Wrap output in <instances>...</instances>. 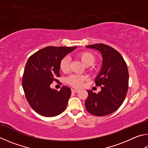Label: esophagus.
Listing matches in <instances>:
<instances>
[{"mask_svg":"<svg viewBox=\"0 0 148 148\" xmlns=\"http://www.w3.org/2000/svg\"><path fill=\"white\" fill-rule=\"evenodd\" d=\"M78 92V90H77V89H75V88H72V92L76 93V92Z\"/></svg>","mask_w":148,"mask_h":148,"instance_id":"esophagus-1","label":"esophagus"}]
</instances>
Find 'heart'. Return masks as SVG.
I'll return each mask as SVG.
<instances>
[{
  "label": "heart",
  "instance_id": "1",
  "mask_svg": "<svg viewBox=\"0 0 148 148\" xmlns=\"http://www.w3.org/2000/svg\"><path fill=\"white\" fill-rule=\"evenodd\" d=\"M77 58L82 61L85 66H90L92 65L95 61V56L89 51H82L77 54ZM70 60L68 57H64L60 63V69L63 73L68 72L69 70ZM87 79V76L82 75L72 74L67 77L66 83L72 87L75 88H80L83 84V82Z\"/></svg>",
  "mask_w": 148,
  "mask_h": 148
}]
</instances>
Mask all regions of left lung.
<instances>
[{
  "instance_id": "1",
  "label": "left lung",
  "mask_w": 148,
  "mask_h": 148,
  "mask_svg": "<svg viewBox=\"0 0 148 148\" xmlns=\"http://www.w3.org/2000/svg\"><path fill=\"white\" fill-rule=\"evenodd\" d=\"M101 53L103 64L95 79L96 85L101 87L98 94L87 90L85 100L87 111L92 115L103 116L119 108L124 101L129 86V72L122 55L111 47L103 43L86 46Z\"/></svg>"
}]
</instances>
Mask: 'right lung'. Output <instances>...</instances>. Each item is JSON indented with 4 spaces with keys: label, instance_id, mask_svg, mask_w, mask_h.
Listing matches in <instances>:
<instances>
[{
    "label": "right lung",
    "instance_id": "1",
    "mask_svg": "<svg viewBox=\"0 0 148 148\" xmlns=\"http://www.w3.org/2000/svg\"><path fill=\"white\" fill-rule=\"evenodd\" d=\"M75 47H47L32 54L26 62L22 85L27 101L35 111L43 116L52 117L65 111L71 97V88L63 86L60 90L51 88L59 82L60 63Z\"/></svg>",
    "mask_w": 148,
    "mask_h": 148
}]
</instances>
